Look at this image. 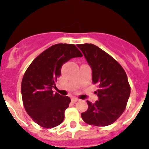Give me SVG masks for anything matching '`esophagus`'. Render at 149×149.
Returning <instances> with one entry per match:
<instances>
[{"instance_id": "esophagus-1", "label": "esophagus", "mask_w": 149, "mask_h": 149, "mask_svg": "<svg viewBox=\"0 0 149 149\" xmlns=\"http://www.w3.org/2000/svg\"><path fill=\"white\" fill-rule=\"evenodd\" d=\"M79 100L78 98H76V97H72V102H78Z\"/></svg>"}]
</instances>
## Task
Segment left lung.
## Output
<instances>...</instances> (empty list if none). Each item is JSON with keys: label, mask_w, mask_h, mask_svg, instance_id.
Segmentation results:
<instances>
[{"label": "left lung", "mask_w": 149, "mask_h": 149, "mask_svg": "<svg viewBox=\"0 0 149 149\" xmlns=\"http://www.w3.org/2000/svg\"><path fill=\"white\" fill-rule=\"evenodd\" d=\"M93 71V83L97 84L99 100L87 101L88 109L81 114L87 124L106 126L118 119L125 111L130 95L127 75L120 64L109 54L92 43L79 44Z\"/></svg>", "instance_id": "left-lung-1"}]
</instances>
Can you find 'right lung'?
<instances>
[{
    "instance_id": "add662e5",
    "label": "right lung",
    "mask_w": 149,
    "mask_h": 149,
    "mask_svg": "<svg viewBox=\"0 0 149 149\" xmlns=\"http://www.w3.org/2000/svg\"><path fill=\"white\" fill-rule=\"evenodd\" d=\"M83 54L74 44L51 46L35 58L23 77L21 94L24 106L35 123L45 129L63 123L70 98L54 93L52 89L61 75V67L72 58Z\"/></svg>"
}]
</instances>
